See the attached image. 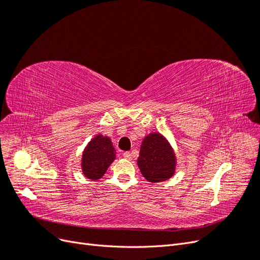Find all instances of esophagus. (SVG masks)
<instances>
[{"mask_svg":"<svg viewBox=\"0 0 260 260\" xmlns=\"http://www.w3.org/2000/svg\"><path fill=\"white\" fill-rule=\"evenodd\" d=\"M123 157L125 159H131V153L130 152H124Z\"/></svg>","mask_w":260,"mask_h":260,"instance_id":"1","label":"esophagus"}]
</instances>
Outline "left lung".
<instances>
[{"label":"left lung","instance_id":"left-lung-1","mask_svg":"<svg viewBox=\"0 0 260 260\" xmlns=\"http://www.w3.org/2000/svg\"><path fill=\"white\" fill-rule=\"evenodd\" d=\"M138 166L149 182H161L175 172L176 156L167 140L159 133H151L142 142Z\"/></svg>","mask_w":260,"mask_h":260}]
</instances>
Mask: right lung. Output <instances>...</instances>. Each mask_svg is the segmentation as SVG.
Returning <instances> with one entry per match:
<instances>
[{
	"instance_id": "1",
	"label": "right lung",
	"mask_w": 260,
	"mask_h": 260,
	"mask_svg": "<svg viewBox=\"0 0 260 260\" xmlns=\"http://www.w3.org/2000/svg\"><path fill=\"white\" fill-rule=\"evenodd\" d=\"M115 158L116 153L111 139L103 136L95 137L83 152V175L92 180L102 178Z\"/></svg>"
}]
</instances>
